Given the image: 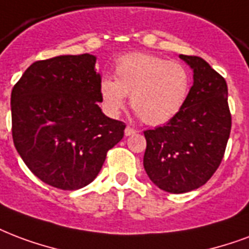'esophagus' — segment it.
<instances>
[{
  "label": "esophagus",
  "instance_id": "1",
  "mask_svg": "<svg viewBox=\"0 0 249 249\" xmlns=\"http://www.w3.org/2000/svg\"><path fill=\"white\" fill-rule=\"evenodd\" d=\"M124 133H125V136L128 137V136H132V134H134V133H136V130H134L133 128H130V126H126Z\"/></svg>",
  "mask_w": 249,
  "mask_h": 249
}]
</instances>
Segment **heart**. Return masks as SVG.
<instances>
[{"instance_id":"heart-1","label":"heart","mask_w":249,"mask_h":249,"mask_svg":"<svg viewBox=\"0 0 249 249\" xmlns=\"http://www.w3.org/2000/svg\"><path fill=\"white\" fill-rule=\"evenodd\" d=\"M191 89V74L183 64L149 53H129L115 65V79H102L100 98L112 117L124 108L126 95L143 123L160 125L181 111Z\"/></svg>"}]
</instances>
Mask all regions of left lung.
Wrapping results in <instances>:
<instances>
[{
    "mask_svg": "<svg viewBox=\"0 0 249 249\" xmlns=\"http://www.w3.org/2000/svg\"><path fill=\"white\" fill-rule=\"evenodd\" d=\"M193 70V86L181 111L166 125L145 130L143 167L170 193L200 188L219 167L230 137L227 83L197 56L180 54Z\"/></svg>",
    "mask_w": 249,
    "mask_h": 249,
    "instance_id": "8db88e82",
    "label": "left lung"
}]
</instances>
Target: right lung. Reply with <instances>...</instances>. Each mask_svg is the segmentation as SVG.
Listing matches in <instances>:
<instances>
[{"label":"right lung","mask_w":249,"mask_h":249,"mask_svg":"<svg viewBox=\"0 0 249 249\" xmlns=\"http://www.w3.org/2000/svg\"><path fill=\"white\" fill-rule=\"evenodd\" d=\"M96 57L57 56L34 62L11 91L13 141L35 176L64 191L86 187L125 124L104 115Z\"/></svg>","instance_id":"1"}]
</instances>
